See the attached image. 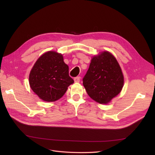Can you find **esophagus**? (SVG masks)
<instances>
[{
	"mask_svg": "<svg viewBox=\"0 0 155 155\" xmlns=\"http://www.w3.org/2000/svg\"><path fill=\"white\" fill-rule=\"evenodd\" d=\"M80 79L81 78L80 77H76L74 78V82L75 83H79V81H80Z\"/></svg>",
	"mask_w": 155,
	"mask_h": 155,
	"instance_id": "obj_1",
	"label": "esophagus"
}]
</instances>
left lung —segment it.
I'll return each mask as SVG.
<instances>
[{
	"instance_id": "obj_1",
	"label": "left lung",
	"mask_w": 155,
	"mask_h": 155,
	"mask_svg": "<svg viewBox=\"0 0 155 155\" xmlns=\"http://www.w3.org/2000/svg\"><path fill=\"white\" fill-rule=\"evenodd\" d=\"M83 85L93 100L107 104L121 92L124 85L122 70L114 56L101 51L91 59Z\"/></svg>"
}]
</instances>
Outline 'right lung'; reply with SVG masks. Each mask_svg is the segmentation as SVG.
<instances>
[{"label":"right lung","instance_id":"add662e5","mask_svg":"<svg viewBox=\"0 0 155 155\" xmlns=\"http://www.w3.org/2000/svg\"><path fill=\"white\" fill-rule=\"evenodd\" d=\"M68 70L61 54L46 51L37 59L30 70V87L41 100L46 102L57 101L74 83Z\"/></svg>","mask_w":155,"mask_h":155}]
</instances>
